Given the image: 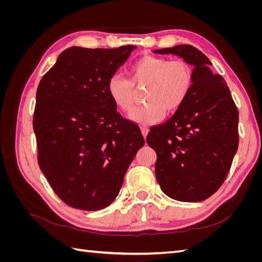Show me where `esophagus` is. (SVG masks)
Here are the masks:
<instances>
[{
  "instance_id": "obj_1",
  "label": "esophagus",
  "mask_w": 262,
  "mask_h": 262,
  "mask_svg": "<svg viewBox=\"0 0 262 262\" xmlns=\"http://www.w3.org/2000/svg\"><path fill=\"white\" fill-rule=\"evenodd\" d=\"M141 132H142V134H143V137L145 139L148 134V129L146 128V126H141Z\"/></svg>"
}]
</instances>
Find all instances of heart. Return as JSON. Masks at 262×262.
<instances>
[{
	"instance_id": "b5f03b06",
	"label": "heart",
	"mask_w": 262,
	"mask_h": 262,
	"mask_svg": "<svg viewBox=\"0 0 262 262\" xmlns=\"http://www.w3.org/2000/svg\"><path fill=\"white\" fill-rule=\"evenodd\" d=\"M129 78L112 75L107 81V94L115 106L128 113L134 104V86L146 85L143 93L145 104L130 114L132 121L140 124H155L166 113L178 110L186 101L193 83L192 70L184 60L146 55L133 63Z\"/></svg>"
}]
</instances>
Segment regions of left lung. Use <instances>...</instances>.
<instances>
[{"instance_id": "8db88e82", "label": "left lung", "mask_w": 262, "mask_h": 262, "mask_svg": "<svg viewBox=\"0 0 262 262\" xmlns=\"http://www.w3.org/2000/svg\"><path fill=\"white\" fill-rule=\"evenodd\" d=\"M153 52L178 55L193 67L186 101L146 138L157 154L156 179L173 200H205L224 182L238 148V110L224 78L212 72L200 50L178 45Z\"/></svg>"}]
</instances>
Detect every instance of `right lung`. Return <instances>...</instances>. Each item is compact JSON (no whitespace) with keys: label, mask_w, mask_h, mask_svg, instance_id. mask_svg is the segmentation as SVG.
Wrapping results in <instances>:
<instances>
[{"label":"right lung","mask_w":262,"mask_h":262,"mask_svg":"<svg viewBox=\"0 0 262 262\" xmlns=\"http://www.w3.org/2000/svg\"><path fill=\"white\" fill-rule=\"evenodd\" d=\"M136 48L71 47L38 85L33 121L38 164L70 207L96 211L112 204L145 143L138 124L117 113L106 90Z\"/></svg>","instance_id":"1"}]
</instances>
